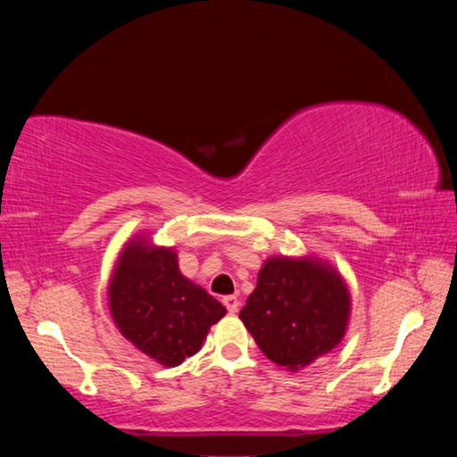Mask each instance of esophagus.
I'll list each match as a JSON object with an SVG mask.
<instances>
[{
	"label": "esophagus",
	"mask_w": 457,
	"mask_h": 457,
	"mask_svg": "<svg viewBox=\"0 0 457 457\" xmlns=\"http://www.w3.org/2000/svg\"><path fill=\"white\" fill-rule=\"evenodd\" d=\"M223 306L228 308V312L236 314L239 311V300L236 296H226V298H223Z\"/></svg>",
	"instance_id": "obj_1"
}]
</instances>
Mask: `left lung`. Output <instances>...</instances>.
Segmentation results:
<instances>
[{
    "mask_svg": "<svg viewBox=\"0 0 457 457\" xmlns=\"http://www.w3.org/2000/svg\"><path fill=\"white\" fill-rule=\"evenodd\" d=\"M239 319L270 361L300 370L343 340L351 294L328 262L268 258Z\"/></svg>",
    "mask_w": 457,
    "mask_h": 457,
    "instance_id": "8db88e82",
    "label": "left lung"
}]
</instances>
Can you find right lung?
Here are the masks:
<instances>
[{
  "mask_svg": "<svg viewBox=\"0 0 457 457\" xmlns=\"http://www.w3.org/2000/svg\"><path fill=\"white\" fill-rule=\"evenodd\" d=\"M108 308L120 335L163 367L195 354L226 306L185 278L173 247L145 234L122 247L108 282Z\"/></svg>",
  "mask_w": 457,
  "mask_h": 457,
  "instance_id": "add662e5",
  "label": "right lung"
}]
</instances>
